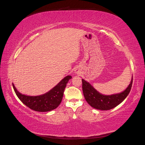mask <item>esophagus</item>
<instances>
[{
	"label": "esophagus",
	"mask_w": 145,
	"mask_h": 145,
	"mask_svg": "<svg viewBox=\"0 0 145 145\" xmlns=\"http://www.w3.org/2000/svg\"><path fill=\"white\" fill-rule=\"evenodd\" d=\"M75 72H76V73H79V70H75Z\"/></svg>",
	"instance_id": "34e87169"
}]
</instances>
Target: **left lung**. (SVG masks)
Listing matches in <instances>:
<instances>
[{
  "instance_id": "1",
  "label": "left lung",
  "mask_w": 145,
  "mask_h": 145,
  "mask_svg": "<svg viewBox=\"0 0 145 145\" xmlns=\"http://www.w3.org/2000/svg\"><path fill=\"white\" fill-rule=\"evenodd\" d=\"M132 83L133 76L129 85L123 91L115 95H103L96 91L88 82L82 79L83 95L87 103L93 108L101 110H110L118 106L126 98L130 91Z\"/></svg>"
}]
</instances>
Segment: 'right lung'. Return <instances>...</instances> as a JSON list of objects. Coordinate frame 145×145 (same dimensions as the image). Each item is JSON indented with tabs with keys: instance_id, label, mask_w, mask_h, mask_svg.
<instances>
[{
	"instance_id": "right-lung-1",
	"label": "right lung",
	"mask_w": 145,
	"mask_h": 145,
	"mask_svg": "<svg viewBox=\"0 0 145 145\" xmlns=\"http://www.w3.org/2000/svg\"><path fill=\"white\" fill-rule=\"evenodd\" d=\"M71 78L72 76L70 75L65 76L49 91L36 96L22 95L18 91L13 83L12 85L16 96L27 107L37 112H48L56 109L59 106L62 101L67 83Z\"/></svg>"
}]
</instances>
